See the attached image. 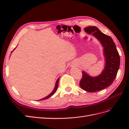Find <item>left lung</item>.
<instances>
[{
  "label": "left lung",
  "mask_w": 129,
  "mask_h": 129,
  "mask_svg": "<svg viewBox=\"0 0 129 129\" xmlns=\"http://www.w3.org/2000/svg\"><path fill=\"white\" fill-rule=\"evenodd\" d=\"M84 30L96 37L104 48L105 65L102 73L98 76L91 77L83 71L80 82V86L84 90L96 92L109 87L114 82L119 68L120 57L115 44L110 36L101 32L95 26L85 27Z\"/></svg>",
  "instance_id": "1"
}]
</instances>
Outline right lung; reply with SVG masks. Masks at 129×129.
Listing matches in <instances>:
<instances>
[{
    "mask_svg": "<svg viewBox=\"0 0 129 129\" xmlns=\"http://www.w3.org/2000/svg\"><path fill=\"white\" fill-rule=\"evenodd\" d=\"M59 79H60V77H58V79H57V81L56 82L55 88H54L53 91L51 93H50L49 95H48L47 96H46V97H44V98H43V99H42L41 100H38V101H42V100H46V99H49V97H50L52 96H53L54 94V93H55V92L56 91V90H57V89L58 88V81H59Z\"/></svg>",
    "mask_w": 129,
    "mask_h": 129,
    "instance_id": "1",
    "label": "right lung"
}]
</instances>
